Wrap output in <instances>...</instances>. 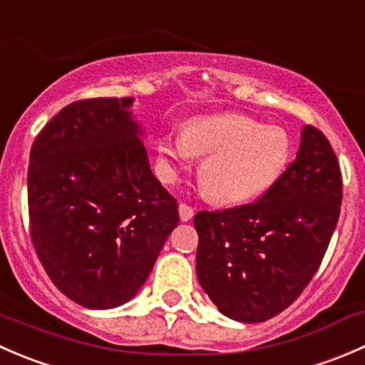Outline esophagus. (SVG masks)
Returning a JSON list of instances; mask_svg holds the SVG:
<instances>
[{
	"mask_svg": "<svg viewBox=\"0 0 365 365\" xmlns=\"http://www.w3.org/2000/svg\"><path fill=\"white\" fill-rule=\"evenodd\" d=\"M178 212H180V219L185 220V222H187V220L192 219V215H194V208L190 205H187V203H180Z\"/></svg>",
	"mask_w": 365,
	"mask_h": 365,
	"instance_id": "1",
	"label": "esophagus"
}]
</instances>
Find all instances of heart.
<instances>
[{
    "mask_svg": "<svg viewBox=\"0 0 365 365\" xmlns=\"http://www.w3.org/2000/svg\"><path fill=\"white\" fill-rule=\"evenodd\" d=\"M209 157L200 168V182L212 201L245 203L267 192L284 173L292 139L281 127H264L242 114L196 120L183 135L160 138L162 171L173 176L192 155Z\"/></svg>",
    "mask_w": 365,
    "mask_h": 365,
    "instance_id": "b5f03b06",
    "label": "heart"
}]
</instances>
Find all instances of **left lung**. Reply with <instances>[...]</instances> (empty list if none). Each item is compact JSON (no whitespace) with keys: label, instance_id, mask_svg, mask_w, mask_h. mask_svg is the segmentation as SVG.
<instances>
[{"label":"left lung","instance_id":"left-lung-1","mask_svg":"<svg viewBox=\"0 0 365 365\" xmlns=\"http://www.w3.org/2000/svg\"><path fill=\"white\" fill-rule=\"evenodd\" d=\"M342 201L341 168L329 139L302 128L295 160L261 197L194 217L201 288L224 316L274 318L311 282L329 249Z\"/></svg>","mask_w":365,"mask_h":365}]
</instances>
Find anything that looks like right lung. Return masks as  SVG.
Here are the masks:
<instances>
[{
    "label": "right lung",
    "instance_id": "right-lung-1",
    "mask_svg": "<svg viewBox=\"0 0 365 365\" xmlns=\"http://www.w3.org/2000/svg\"><path fill=\"white\" fill-rule=\"evenodd\" d=\"M132 102H72L29 153L33 247L54 286L88 309L130 300L180 220L178 203L150 169Z\"/></svg>",
    "mask_w": 365,
    "mask_h": 365
}]
</instances>
